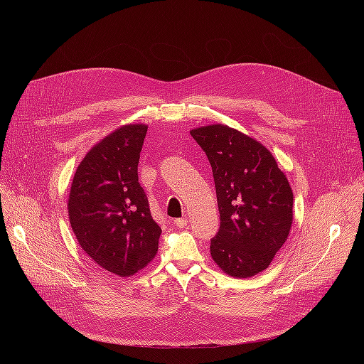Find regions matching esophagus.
Returning <instances> with one entry per match:
<instances>
[{"label": "esophagus", "instance_id": "34e87169", "mask_svg": "<svg viewBox=\"0 0 364 364\" xmlns=\"http://www.w3.org/2000/svg\"><path fill=\"white\" fill-rule=\"evenodd\" d=\"M174 225H176L177 228L183 229V228H186V226H187V219H186V218H181V219H176V220H174Z\"/></svg>", "mask_w": 364, "mask_h": 364}]
</instances>
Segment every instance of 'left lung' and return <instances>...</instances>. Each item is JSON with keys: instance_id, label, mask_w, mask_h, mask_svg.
I'll use <instances>...</instances> for the list:
<instances>
[{"instance_id": "1", "label": "left lung", "mask_w": 364, "mask_h": 364, "mask_svg": "<svg viewBox=\"0 0 364 364\" xmlns=\"http://www.w3.org/2000/svg\"><path fill=\"white\" fill-rule=\"evenodd\" d=\"M213 170L220 229L210 253L229 277L265 271L288 239L294 194L271 151L223 124L190 131Z\"/></svg>"}]
</instances>
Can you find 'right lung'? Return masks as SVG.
<instances>
[{
	"mask_svg": "<svg viewBox=\"0 0 364 364\" xmlns=\"http://www.w3.org/2000/svg\"><path fill=\"white\" fill-rule=\"evenodd\" d=\"M148 127L122 125L85 155L69 193L72 230L95 264L132 277L159 250L161 228L154 222L138 183V163Z\"/></svg>",
	"mask_w": 364,
	"mask_h": 364,
	"instance_id": "obj_1",
	"label": "right lung"
}]
</instances>
